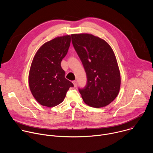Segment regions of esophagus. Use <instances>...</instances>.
<instances>
[{
	"instance_id": "obj_1",
	"label": "esophagus",
	"mask_w": 153,
	"mask_h": 153,
	"mask_svg": "<svg viewBox=\"0 0 153 153\" xmlns=\"http://www.w3.org/2000/svg\"><path fill=\"white\" fill-rule=\"evenodd\" d=\"M73 84H74V87H77V81L74 80V81H73Z\"/></svg>"
}]
</instances>
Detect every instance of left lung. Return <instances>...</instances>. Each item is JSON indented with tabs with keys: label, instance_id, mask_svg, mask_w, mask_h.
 <instances>
[{
	"label": "left lung",
	"instance_id": "left-lung-1",
	"mask_svg": "<svg viewBox=\"0 0 153 153\" xmlns=\"http://www.w3.org/2000/svg\"><path fill=\"white\" fill-rule=\"evenodd\" d=\"M71 38L86 74L85 86L79 88L84 102L94 108L109 105L117 96L120 87V71L112 48L92 34H72Z\"/></svg>",
	"mask_w": 153,
	"mask_h": 153
}]
</instances>
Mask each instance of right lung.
I'll return each mask as SVG.
<instances>
[{
    "label": "right lung",
    "mask_w": 153,
    "mask_h": 153,
    "mask_svg": "<svg viewBox=\"0 0 153 153\" xmlns=\"http://www.w3.org/2000/svg\"><path fill=\"white\" fill-rule=\"evenodd\" d=\"M71 36L56 37L44 43L37 51L29 73V86L36 100L42 105L55 106L62 103L74 85L65 77L61 62L67 55Z\"/></svg>",
    "instance_id": "add662e5"
}]
</instances>
